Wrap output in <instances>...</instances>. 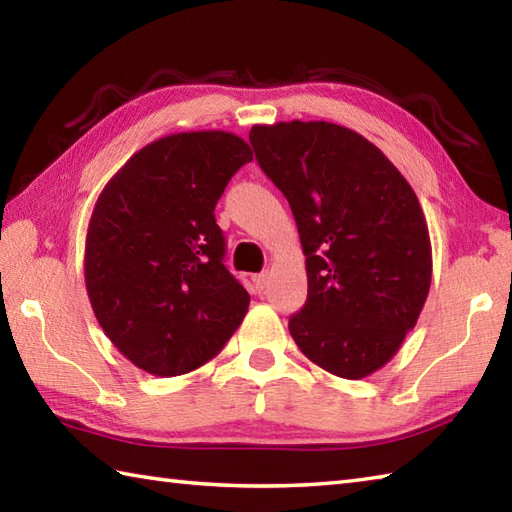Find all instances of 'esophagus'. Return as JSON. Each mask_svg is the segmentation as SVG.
Returning a JSON list of instances; mask_svg holds the SVG:
<instances>
[{"mask_svg":"<svg viewBox=\"0 0 512 512\" xmlns=\"http://www.w3.org/2000/svg\"><path fill=\"white\" fill-rule=\"evenodd\" d=\"M268 279H270L268 273H259V275L253 277V284H255L257 290H264L268 286Z\"/></svg>","mask_w":512,"mask_h":512,"instance_id":"obj_1","label":"esophagus"}]
</instances>
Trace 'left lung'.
Returning <instances> with one entry per match:
<instances>
[{
  "instance_id": "8db88e82",
  "label": "left lung",
  "mask_w": 512,
  "mask_h": 512,
  "mask_svg": "<svg viewBox=\"0 0 512 512\" xmlns=\"http://www.w3.org/2000/svg\"><path fill=\"white\" fill-rule=\"evenodd\" d=\"M259 167L286 195L306 255L308 301L290 319L325 372H378L416 325L431 286V239L409 182L374 143L325 121L250 129Z\"/></svg>"
}]
</instances>
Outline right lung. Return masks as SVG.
Returning a JSON list of instances; mask_svg holds the SVG:
<instances>
[{
  "instance_id": "1",
  "label": "right lung",
  "mask_w": 512,
  "mask_h": 512,
  "mask_svg": "<svg viewBox=\"0 0 512 512\" xmlns=\"http://www.w3.org/2000/svg\"><path fill=\"white\" fill-rule=\"evenodd\" d=\"M250 160L246 140L222 129L169 134L136 151L94 204L83 259L94 317L147 374L209 363L246 317L213 211Z\"/></svg>"
}]
</instances>
